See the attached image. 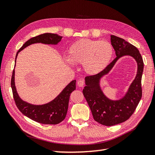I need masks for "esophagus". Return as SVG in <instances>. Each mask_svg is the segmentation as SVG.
Returning <instances> with one entry per match:
<instances>
[{"label":"esophagus","mask_w":155,"mask_h":155,"mask_svg":"<svg viewBox=\"0 0 155 155\" xmlns=\"http://www.w3.org/2000/svg\"><path fill=\"white\" fill-rule=\"evenodd\" d=\"M77 84H78V86L79 87H83V86H84L85 83H84V81L79 80V81H78V82H77Z\"/></svg>","instance_id":"obj_1"}]
</instances>
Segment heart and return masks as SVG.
I'll list each match as a JSON object with an SVG mask.
<instances>
[{"label": "heart", "instance_id": "heart-1", "mask_svg": "<svg viewBox=\"0 0 155 155\" xmlns=\"http://www.w3.org/2000/svg\"><path fill=\"white\" fill-rule=\"evenodd\" d=\"M113 54V47L109 42L82 38L69 47L67 59L73 64H82L84 72L93 76L108 66Z\"/></svg>", "mask_w": 155, "mask_h": 155}]
</instances>
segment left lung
<instances>
[{"instance_id": "obj_1", "label": "left lung", "mask_w": 155, "mask_h": 155, "mask_svg": "<svg viewBox=\"0 0 155 155\" xmlns=\"http://www.w3.org/2000/svg\"><path fill=\"white\" fill-rule=\"evenodd\" d=\"M110 42L116 58L100 73L85 77L86 86L82 91L94 120L107 126L125 122L135 111L142 96L141 78L144 67L143 58L136 46L114 35H110ZM126 55L132 57L137 63L136 77L124 97L117 101L110 100L101 90V79L110 72L119 58Z\"/></svg>"}]
</instances>
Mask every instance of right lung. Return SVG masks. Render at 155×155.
I'll use <instances>...</instances> for the list:
<instances>
[{
    "mask_svg": "<svg viewBox=\"0 0 155 155\" xmlns=\"http://www.w3.org/2000/svg\"><path fill=\"white\" fill-rule=\"evenodd\" d=\"M63 37L57 34L44 33L30 38L16 54L15 62L19 51L28 46L35 43L57 45ZM11 87L17 107L25 116L31 120L44 124H57L64 120L67 110L71 94L76 89V80L71 81L65 86L61 92L52 101L43 105H33L22 100L19 96L15 86V70L14 69L11 79Z\"/></svg>",
    "mask_w": 155,
    "mask_h": 155,
    "instance_id": "right-lung-1",
    "label": "right lung"
}]
</instances>
